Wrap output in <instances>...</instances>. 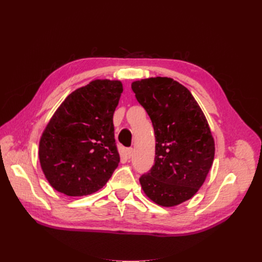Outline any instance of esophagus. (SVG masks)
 Listing matches in <instances>:
<instances>
[{
	"label": "esophagus",
	"instance_id": "34e87169",
	"mask_svg": "<svg viewBox=\"0 0 262 262\" xmlns=\"http://www.w3.org/2000/svg\"><path fill=\"white\" fill-rule=\"evenodd\" d=\"M132 155H133V148L132 147L126 148V157L130 158Z\"/></svg>",
	"mask_w": 262,
	"mask_h": 262
}]
</instances>
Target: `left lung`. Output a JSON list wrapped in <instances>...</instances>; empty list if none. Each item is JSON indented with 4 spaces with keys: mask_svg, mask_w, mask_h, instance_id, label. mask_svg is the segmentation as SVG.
Instances as JSON below:
<instances>
[{
    "mask_svg": "<svg viewBox=\"0 0 262 262\" xmlns=\"http://www.w3.org/2000/svg\"><path fill=\"white\" fill-rule=\"evenodd\" d=\"M155 133V160L140 177L145 194L163 207L192 198L214 160V140L201 108L184 85L169 77L132 83Z\"/></svg>",
    "mask_w": 262,
    "mask_h": 262,
    "instance_id": "obj_1",
    "label": "left lung"
}]
</instances>
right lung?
<instances>
[{"mask_svg":"<svg viewBox=\"0 0 262 262\" xmlns=\"http://www.w3.org/2000/svg\"><path fill=\"white\" fill-rule=\"evenodd\" d=\"M122 91L119 81H93L70 94L50 119L39 160L57 191L92 194L112 177L120 162L113 118Z\"/></svg>","mask_w":262,"mask_h":262,"instance_id":"add662e5","label":"right lung"}]
</instances>
